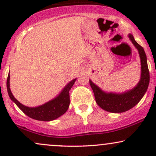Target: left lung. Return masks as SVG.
<instances>
[{"mask_svg":"<svg viewBox=\"0 0 156 156\" xmlns=\"http://www.w3.org/2000/svg\"><path fill=\"white\" fill-rule=\"evenodd\" d=\"M128 37L132 43L137 48L141 59V79L137 85L131 90L122 94L106 93L102 91L98 86L92 83V80H89L96 103L101 108L109 112L122 113L130 110L141 101L149 86L150 72L144 48L136 42L133 35L129 34Z\"/></svg>","mask_w":156,"mask_h":156,"instance_id":"left-lung-1","label":"left lung"}]
</instances>
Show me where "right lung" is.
Returning <instances> with one entry per match:
<instances>
[{
  "mask_svg": "<svg viewBox=\"0 0 156 156\" xmlns=\"http://www.w3.org/2000/svg\"><path fill=\"white\" fill-rule=\"evenodd\" d=\"M10 76L9 73L8 75L6 81V87L8 94L9 95L12 101L15 102V104L19 107L22 112L26 114L28 117L32 118L34 119H37L39 121H51L57 119L61 117L67 111L69 105V90L76 82V79L71 80L69 83L64 87L62 92L58 94L56 98L52 101H50L48 103L40 105L38 107H27L26 105L21 104L19 101L15 99L10 90L9 85Z\"/></svg>",
  "mask_w": 156,
  "mask_h": 156,
  "instance_id": "1",
  "label": "right lung"
}]
</instances>
